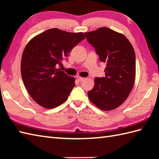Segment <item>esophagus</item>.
Returning a JSON list of instances; mask_svg holds the SVG:
<instances>
[{
  "instance_id": "esophagus-1",
  "label": "esophagus",
  "mask_w": 159,
  "mask_h": 159,
  "mask_svg": "<svg viewBox=\"0 0 159 159\" xmlns=\"http://www.w3.org/2000/svg\"><path fill=\"white\" fill-rule=\"evenodd\" d=\"M76 79L79 80V81H83V80L84 79H85V78H83V77L80 76H76Z\"/></svg>"
}]
</instances>
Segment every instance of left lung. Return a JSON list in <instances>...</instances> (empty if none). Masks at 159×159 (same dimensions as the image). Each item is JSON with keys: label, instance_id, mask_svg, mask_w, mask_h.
I'll list each match as a JSON object with an SVG mask.
<instances>
[{"label": "left lung", "instance_id": "left-lung-1", "mask_svg": "<svg viewBox=\"0 0 159 159\" xmlns=\"http://www.w3.org/2000/svg\"><path fill=\"white\" fill-rule=\"evenodd\" d=\"M100 61L106 63L105 76L96 78L89 100L104 111L120 107L129 96L135 79V53L126 36L107 27L85 33Z\"/></svg>", "mask_w": 159, "mask_h": 159}]
</instances>
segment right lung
Instances as JSON below:
<instances>
[{"label":"right lung","instance_id":"obj_1","mask_svg":"<svg viewBox=\"0 0 159 159\" xmlns=\"http://www.w3.org/2000/svg\"><path fill=\"white\" fill-rule=\"evenodd\" d=\"M83 39V33L55 28L36 35L26 44L21 59L22 78L30 96L39 105L52 109L68 98L75 79L57 66Z\"/></svg>","mask_w":159,"mask_h":159}]
</instances>
